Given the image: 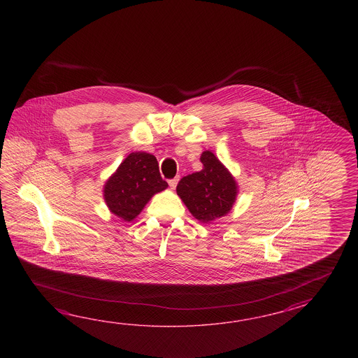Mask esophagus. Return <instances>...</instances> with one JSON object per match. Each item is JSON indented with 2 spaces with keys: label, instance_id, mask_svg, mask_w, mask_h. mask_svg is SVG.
I'll use <instances>...</instances> for the list:
<instances>
[{
  "label": "esophagus",
  "instance_id": "esophagus-1",
  "mask_svg": "<svg viewBox=\"0 0 358 358\" xmlns=\"http://www.w3.org/2000/svg\"><path fill=\"white\" fill-rule=\"evenodd\" d=\"M178 180H179V178H174V179H171V180H169V185H170V188H171V189H176Z\"/></svg>",
  "mask_w": 358,
  "mask_h": 358
}]
</instances>
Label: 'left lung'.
Segmentation results:
<instances>
[{
    "label": "left lung",
    "mask_w": 358,
    "mask_h": 358,
    "mask_svg": "<svg viewBox=\"0 0 358 358\" xmlns=\"http://www.w3.org/2000/svg\"><path fill=\"white\" fill-rule=\"evenodd\" d=\"M201 162L203 169L182 178L176 193L197 220L210 224L231 210L238 185L228 169L211 151L202 152Z\"/></svg>",
    "instance_id": "8db88e82"
}]
</instances>
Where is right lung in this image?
Listing matches in <instances>:
<instances>
[{"label": "right lung", "mask_w": 358, "mask_h": 358, "mask_svg": "<svg viewBox=\"0 0 358 358\" xmlns=\"http://www.w3.org/2000/svg\"><path fill=\"white\" fill-rule=\"evenodd\" d=\"M168 188L159 162L151 153L133 152L108 178L103 198L111 213L122 220L136 219L153 194Z\"/></svg>", "instance_id": "right-lung-1"}]
</instances>
